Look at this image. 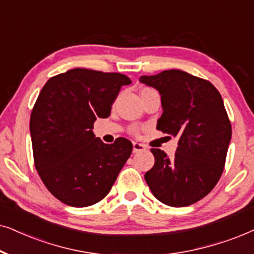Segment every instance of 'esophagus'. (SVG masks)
Masks as SVG:
<instances>
[{"instance_id": "1", "label": "esophagus", "mask_w": 254, "mask_h": 254, "mask_svg": "<svg viewBox=\"0 0 254 254\" xmlns=\"http://www.w3.org/2000/svg\"><path fill=\"white\" fill-rule=\"evenodd\" d=\"M132 146H133V152H134V153H136V152L145 151L147 148L146 145H144V144H141V143H138V141H133Z\"/></svg>"}]
</instances>
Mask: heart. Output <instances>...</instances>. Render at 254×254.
I'll list each match as a JSON object with an SVG mask.
<instances>
[{
    "mask_svg": "<svg viewBox=\"0 0 254 254\" xmlns=\"http://www.w3.org/2000/svg\"><path fill=\"white\" fill-rule=\"evenodd\" d=\"M131 132H132V133H137L138 132V129H137V127H132V129H131Z\"/></svg>",
    "mask_w": 254,
    "mask_h": 254,
    "instance_id": "heart-1",
    "label": "heart"
}]
</instances>
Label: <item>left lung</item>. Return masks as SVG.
Wrapping results in <instances>:
<instances>
[{"instance_id":"8db88e82","label":"left lung","mask_w":254,"mask_h":254,"mask_svg":"<svg viewBox=\"0 0 254 254\" xmlns=\"http://www.w3.org/2000/svg\"><path fill=\"white\" fill-rule=\"evenodd\" d=\"M139 81L161 95L157 129L179 138L173 158L152 148L154 165L145 180L162 203L187 207L207 196L224 170L232 130L222 96L211 82L179 69Z\"/></svg>"}]
</instances>
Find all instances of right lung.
<instances>
[{
	"label": "right lung",
	"instance_id": "add662e5",
	"mask_svg": "<svg viewBox=\"0 0 254 254\" xmlns=\"http://www.w3.org/2000/svg\"><path fill=\"white\" fill-rule=\"evenodd\" d=\"M121 73L74 68L52 76L39 93L30 133L40 179L54 197L70 207H88L110 191L132 152L120 137L104 144L93 132L97 117H109L122 86Z\"/></svg>",
	"mask_w": 254,
	"mask_h": 254
}]
</instances>
